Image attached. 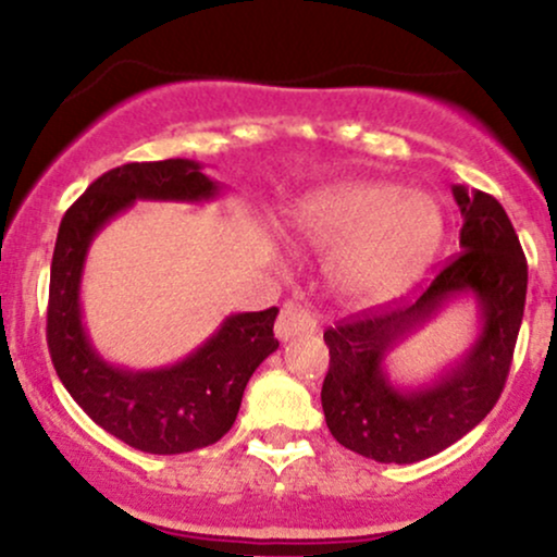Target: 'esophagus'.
<instances>
[{"mask_svg":"<svg viewBox=\"0 0 557 557\" xmlns=\"http://www.w3.org/2000/svg\"><path fill=\"white\" fill-rule=\"evenodd\" d=\"M311 332H317V319L309 314V309H304L300 304H293V300L280 309L277 322H274L277 341L287 343L298 335H311Z\"/></svg>","mask_w":557,"mask_h":557,"instance_id":"esophagus-1","label":"esophagus"}]
</instances>
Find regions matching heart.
<instances>
[{
  "mask_svg": "<svg viewBox=\"0 0 557 557\" xmlns=\"http://www.w3.org/2000/svg\"><path fill=\"white\" fill-rule=\"evenodd\" d=\"M300 240L330 251V280L343 298L372 304L395 293L443 238L440 203L398 183H341L296 212Z\"/></svg>",
  "mask_w": 557,
  "mask_h": 557,
  "instance_id": "heart-1",
  "label": "heart"
}]
</instances>
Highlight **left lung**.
I'll list each match as a JSON object with an SVG mask.
<instances>
[{
    "mask_svg": "<svg viewBox=\"0 0 557 557\" xmlns=\"http://www.w3.org/2000/svg\"><path fill=\"white\" fill-rule=\"evenodd\" d=\"M461 209V253L440 270L413 304L372 311L324 332L330 372L322 408L332 437L376 463H417L469 434L500 398L513 361L527 259L497 198L453 185ZM478 306L475 343L421 386L403 388L386 372V356L456 299Z\"/></svg>",
    "mask_w": 557,
    "mask_h": 557,
    "instance_id": "obj_1",
    "label": "left lung"
}]
</instances>
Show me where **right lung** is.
Listing matches in <instances>:
<instances>
[{"instance_id":"right-lung-1","label":"right lung","mask_w":557,"mask_h":557,"mask_svg":"<svg viewBox=\"0 0 557 557\" xmlns=\"http://www.w3.org/2000/svg\"><path fill=\"white\" fill-rule=\"evenodd\" d=\"M222 185L194 159L131 162L88 185L62 216L49 280L47 343L57 376L101 430L136 450L177 456L214 445L233 426L251 374L277 350L267 311L230 314L196 350L162 369H127L96 350L83 322L81 283L96 235L136 201L203 203Z\"/></svg>"}]
</instances>
